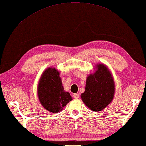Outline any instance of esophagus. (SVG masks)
I'll return each mask as SVG.
<instances>
[{
  "label": "esophagus",
  "mask_w": 146,
  "mask_h": 146,
  "mask_svg": "<svg viewBox=\"0 0 146 146\" xmlns=\"http://www.w3.org/2000/svg\"><path fill=\"white\" fill-rule=\"evenodd\" d=\"M73 98H75V99H78V98H79V94H77V93L74 94H73Z\"/></svg>",
  "instance_id": "obj_1"
}]
</instances>
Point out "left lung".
Returning a JSON list of instances; mask_svg holds the SVG:
<instances>
[{
    "mask_svg": "<svg viewBox=\"0 0 146 146\" xmlns=\"http://www.w3.org/2000/svg\"><path fill=\"white\" fill-rule=\"evenodd\" d=\"M94 70L87 77L85 91L80 96L89 109L100 112L113 100L115 82L112 73L105 64H96Z\"/></svg>",
    "mask_w": 146,
    "mask_h": 146,
    "instance_id": "1",
    "label": "left lung"
}]
</instances>
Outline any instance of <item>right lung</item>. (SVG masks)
I'll use <instances>...</instances> for the list:
<instances>
[{
    "instance_id": "obj_1",
    "label": "right lung",
    "mask_w": 146,
    "mask_h": 146,
    "mask_svg": "<svg viewBox=\"0 0 146 146\" xmlns=\"http://www.w3.org/2000/svg\"><path fill=\"white\" fill-rule=\"evenodd\" d=\"M37 92L39 102L44 109L57 113L72 100L68 92L64 91L60 73L57 69L46 68L39 78Z\"/></svg>"
}]
</instances>
